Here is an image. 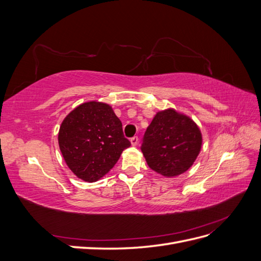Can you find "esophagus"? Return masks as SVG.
I'll use <instances>...</instances> for the list:
<instances>
[{
	"instance_id": "34e87169",
	"label": "esophagus",
	"mask_w": 261,
	"mask_h": 261,
	"mask_svg": "<svg viewBox=\"0 0 261 261\" xmlns=\"http://www.w3.org/2000/svg\"><path fill=\"white\" fill-rule=\"evenodd\" d=\"M130 143L133 146H136L138 144V137L137 136H134L130 138Z\"/></svg>"
}]
</instances>
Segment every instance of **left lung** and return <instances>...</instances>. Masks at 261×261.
Wrapping results in <instances>:
<instances>
[{
    "mask_svg": "<svg viewBox=\"0 0 261 261\" xmlns=\"http://www.w3.org/2000/svg\"><path fill=\"white\" fill-rule=\"evenodd\" d=\"M201 143V133L195 122L169 109L155 114L140 148L150 169L171 177L192 167Z\"/></svg>",
    "mask_w": 261,
    "mask_h": 261,
    "instance_id": "8db88e82",
    "label": "left lung"
}]
</instances>
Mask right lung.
I'll use <instances>...</instances> for the list:
<instances>
[{"instance_id": "obj_1", "label": "right lung", "mask_w": 261, "mask_h": 261, "mask_svg": "<svg viewBox=\"0 0 261 261\" xmlns=\"http://www.w3.org/2000/svg\"><path fill=\"white\" fill-rule=\"evenodd\" d=\"M59 145L77 177L96 181L114 167L130 141L124 137L122 122L112 108L91 101L77 107L64 118Z\"/></svg>"}]
</instances>
